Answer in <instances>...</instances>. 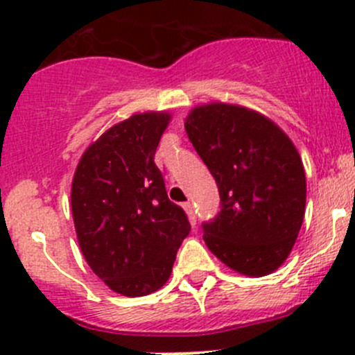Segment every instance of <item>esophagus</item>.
<instances>
[{"instance_id":"1","label":"esophagus","mask_w":355,"mask_h":355,"mask_svg":"<svg viewBox=\"0 0 355 355\" xmlns=\"http://www.w3.org/2000/svg\"><path fill=\"white\" fill-rule=\"evenodd\" d=\"M182 206H184V209H185V213H187V216H189V220H191V223L196 225V221H198V218H196L194 204H192L191 200H187V202H184V204H182Z\"/></svg>"}]
</instances>
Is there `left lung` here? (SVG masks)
Returning <instances> with one entry per match:
<instances>
[{"label": "left lung", "instance_id": "left-lung-1", "mask_svg": "<svg viewBox=\"0 0 355 355\" xmlns=\"http://www.w3.org/2000/svg\"><path fill=\"white\" fill-rule=\"evenodd\" d=\"M185 130L220 192V213L202 225L207 249L245 277L273 273L306 213V171L293 142L268 116L228 103L196 106Z\"/></svg>", "mask_w": 355, "mask_h": 355}]
</instances>
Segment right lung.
Here are the masks:
<instances>
[{
  "mask_svg": "<svg viewBox=\"0 0 355 355\" xmlns=\"http://www.w3.org/2000/svg\"><path fill=\"white\" fill-rule=\"evenodd\" d=\"M171 114L135 113L84 151L71 180V216L91 270L113 292L142 297L163 287L191 232L166 196L155 153Z\"/></svg>",
  "mask_w": 355,
  "mask_h": 355,
  "instance_id": "right-lung-1",
  "label": "right lung"
}]
</instances>
